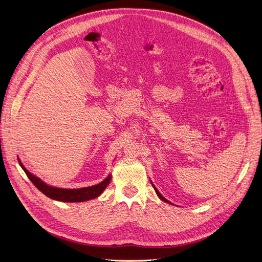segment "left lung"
Returning a JSON list of instances; mask_svg holds the SVG:
<instances>
[{
	"label": "left lung",
	"mask_w": 262,
	"mask_h": 262,
	"mask_svg": "<svg viewBox=\"0 0 262 262\" xmlns=\"http://www.w3.org/2000/svg\"><path fill=\"white\" fill-rule=\"evenodd\" d=\"M152 185H153V184H152ZM153 187H154V189H155V191H156V193H157V195L159 196V199H160V200H162L163 202H166V203H170V202H169L168 200H166V199H164V198H163V196H162V195H161V194L159 193V191H158V190L156 189V187H155L154 185H153ZM170 204H171V203H170Z\"/></svg>",
	"instance_id": "left-lung-1"
}]
</instances>
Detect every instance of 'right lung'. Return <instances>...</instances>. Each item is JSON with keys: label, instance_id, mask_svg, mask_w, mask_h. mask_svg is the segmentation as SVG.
<instances>
[{"label": "right lung", "instance_id": "add662e5", "mask_svg": "<svg viewBox=\"0 0 262 262\" xmlns=\"http://www.w3.org/2000/svg\"><path fill=\"white\" fill-rule=\"evenodd\" d=\"M19 160V163L27 177L30 178L31 182L37 187L38 190H40L45 195L52 200H56L60 202H69V203H74V202H85L92 199L98 198L102 192L105 190V188L109 185L110 180H112V175H108L105 180L95 186L86 187V188H79V189H61V188H55L52 186L47 185L43 183L40 178L36 177L32 173L27 171L22 162Z\"/></svg>", "mask_w": 262, "mask_h": 262}]
</instances>
